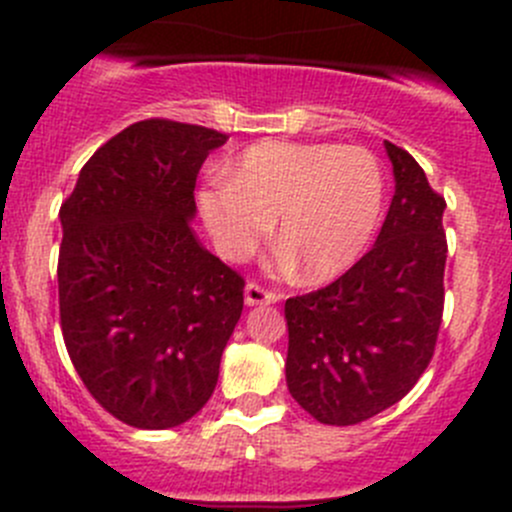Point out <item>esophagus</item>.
<instances>
[{"label":"esophagus","mask_w":512,"mask_h":512,"mask_svg":"<svg viewBox=\"0 0 512 512\" xmlns=\"http://www.w3.org/2000/svg\"><path fill=\"white\" fill-rule=\"evenodd\" d=\"M280 299V294L265 289L260 282H247L245 287V304L247 307H257V304H275Z\"/></svg>","instance_id":"esophagus-1"}]
</instances>
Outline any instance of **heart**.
Instances as JSON below:
<instances>
[{
	"mask_svg": "<svg viewBox=\"0 0 512 512\" xmlns=\"http://www.w3.org/2000/svg\"><path fill=\"white\" fill-rule=\"evenodd\" d=\"M386 180L361 146L262 141L198 193L200 215L225 260L240 262L270 232L304 282H327L354 265L381 223Z\"/></svg>",
	"mask_w": 512,
	"mask_h": 512,
	"instance_id": "1",
	"label": "heart"
}]
</instances>
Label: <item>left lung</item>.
<instances>
[{"label": "left lung", "mask_w": 512, "mask_h": 512, "mask_svg": "<svg viewBox=\"0 0 512 512\" xmlns=\"http://www.w3.org/2000/svg\"><path fill=\"white\" fill-rule=\"evenodd\" d=\"M384 146L396 193L374 247L332 285L285 302L289 394L329 426H354L404 399L443 317L446 200L404 148Z\"/></svg>", "instance_id": "1"}]
</instances>
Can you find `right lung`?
Wrapping results in <instances>:
<instances>
[{
    "label": "right lung",
    "instance_id": "right-lung-1",
    "mask_svg": "<svg viewBox=\"0 0 512 512\" xmlns=\"http://www.w3.org/2000/svg\"><path fill=\"white\" fill-rule=\"evenodd\" d=\"M225 133L148 118L81 168L59 210L66 352L98 404L163 431L213 396L245 280L190 230L195 180Z\"/></svg>",
    "mask_w": 512,
    "mask_h": 512
}]
</instances>
